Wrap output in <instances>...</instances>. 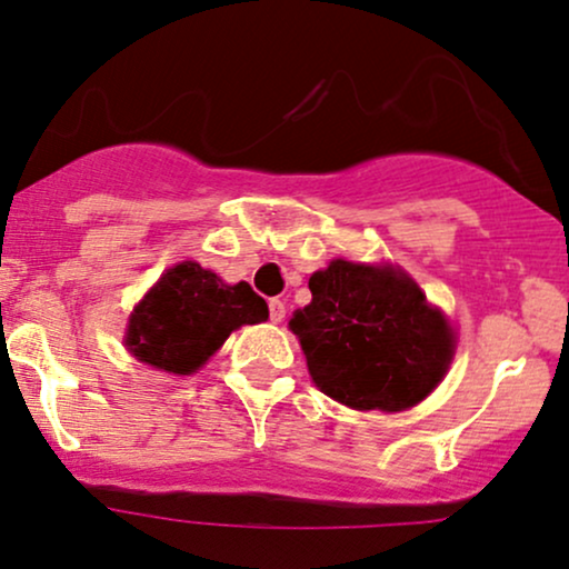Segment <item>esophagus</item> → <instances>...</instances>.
<instances>
[{
    "mask_svg": "<svg viewBox=\"0 0 569 569\" xmlns=\"http://www.w3.org/2000/svg\"><path fill=\"white\" fill-rule=\"evenodd\" d=\"M283 318H286V305L280 299H270V320L276 322H283Z\"/></svg>",
    "mask_w": 569,
    "mask_h": 569,
    "instance_id": "34e87169",
    "label": "esophagus"
}]
</instances>
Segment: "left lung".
Masks as SVG:
<instances>
[{"label": "left lung", "instance_id": "8db88e82", "mask_svg": "<svg viewBox=\"0 0 569 569\" xmlns=\"http://www.w3.org/2000/svg\"><path fill=\"white\" fill-rule=\"evenodd\" d=\"M312 301L289 328L309 376L351 409L401 412L441 383L457 336L441 309L393 264L333 260L309 278Z\"/></svg>", "mask_w": 569, "mask_h": 569}]
</instances>
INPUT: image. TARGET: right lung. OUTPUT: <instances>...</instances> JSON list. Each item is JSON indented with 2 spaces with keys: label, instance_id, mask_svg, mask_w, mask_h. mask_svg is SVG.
Listing matches in <instances>:
<instances>
[{
  "label": "right lung",
  "instance_id": "obj_1",
  "mask_svg": "<svg viewBox=\"0 0 569 569\" xmlns=\"http://www.w3.org/2000/svg\"><path fill=\"white\" fill-rule=\"evenodd\" d=\"M268 305L247 280L228 286L199 262L162 272L133 307L126 347L139 362L172 376H191L241 326L268 320Z\"/></svg>",
  "mask_w": 569,
  "mask_h": 569
}]
</instances>
